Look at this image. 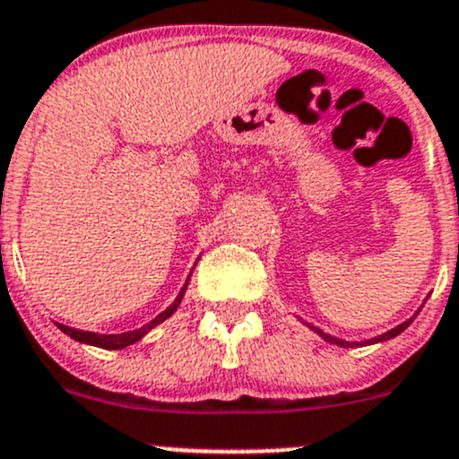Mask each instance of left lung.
I'll return each instance as SVG.
<instances>
[{
  "mask_svg": "<svg viewBox=\"0 0 459 459\" xmlns=\"http://www.w3.org/2000/svg\"><path fill=\"white\" fill-rule=\"evenodd\" d=\"M412 323V318L411 320H406V323H402V325H397V327L394 329H390V332H385V333H381V336H377V338H372V341H368V342H381V341H388V338H394V336H399V333L403 332V329L408 327V325ZM311 329H314L316 333H320V336L325 338V341L327 342H336V345H341V348H350V345H354V342H348V341H338V338H333V336H329V333H325V332H320L318 327H314V325H309Z\"/></svg>",
  "mask_w": 459,
  "mask_h": 459,
  "instance_id": "8db88e82",
  "label": "left lung"
}]
</instances>
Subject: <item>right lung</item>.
Returning <instances> with one entry per match:
<instances>
[{
	"instance_id": "1",
	"label": "right lung",
	"mask_w": 459,
	"mask_h": 459,
	"mask_svg": "<svg viewBox=\"0 0 459 459\" xmlns=\"http://www.w3.org/2000/svg\"><path fill=\"white\" fill-rule=\"evenodd\" d=\"M184 293H186V287L181 289V293H179V296H177V300L172 302V307H168V309L163 311V314H159L157 318L152 320V323H148V325H145V327H141V329H134V332L93 333V332H82V329L66 327V325H60V323H56V325L62 329V332L69 333V336L74 338V341H78V342H89V345H96V348H102V350H123V348H127V345H132V342L141 341V338H143L145 333H148L150 329L154 327V325H159V323H163V320H166V318H170V316L177 311V307H179V302H181V298H184Z\"/></svg>"
}]
</instances>
